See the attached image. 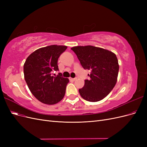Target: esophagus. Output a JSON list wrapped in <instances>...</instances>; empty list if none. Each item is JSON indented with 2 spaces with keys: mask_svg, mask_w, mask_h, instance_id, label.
I'll return each mask as SVG.
<instances>
[{
  "mask_svg": "<svg viewBox=\"0 0 147 147\" xmlns=\"http://www.w3.org/2000/svg\"><path fill=\"white\" fill-rule=\"evenodd\" d=\"M77 79V78H70V80H72V81H75V80H76Z\"/></svg>",
  "mask_w": 147,
  "mask_h": 147,
  "instance_id": "34e87169",
  "label": "esophagus"
}]
</instances>
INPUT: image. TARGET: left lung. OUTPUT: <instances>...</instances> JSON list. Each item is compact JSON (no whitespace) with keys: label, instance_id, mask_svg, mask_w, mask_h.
Here are the masks:
<instances>
[{"label":"left lung","instance_id":"obj_1","mask_svg":"<svg viewBox=\"0 0 147 147\" xmlns=\"http://www.w3.org/2000/svg\"><path fill=\"white\" fill-rule=\"evenodd\" d=\"M84 69L90 70V80L84 81L79 92L90 102L103 99L112 91L117 82L119 64L116 55L105 49L91 45L71 48Z\"/></svg>","mask_w":147,"mask_h":147}]
</instances>
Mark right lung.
<instances>
[{
    "mask_svg": "<svg viewBox=\"0 0 147 147\" xmlns=\"http://www.w3.org/2000/svg\"><path fill=\"white\" fill-rule=\"evenodd\" d=\"M67 48L56 45L40 48L31 53L25 61V81L35 98L43 104L53 105L64 98L69 80L60 73L53 76L52 71L59 70L57 60Z\"/></svg>",
    "mask_w": 147,
    "mask_h": 147,
    "instance_id": "1",
    "label": "right lung"
}]
</instances>
